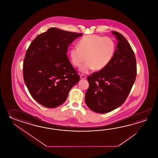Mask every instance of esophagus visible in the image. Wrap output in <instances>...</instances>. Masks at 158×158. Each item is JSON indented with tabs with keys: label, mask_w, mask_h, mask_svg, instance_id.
<instances>
[{
	"label": "esophagus",
	"mask_w": 158,
	"mask_h": 158,
	"mask_svg": "<svg viewBox=\"0 0 158 158\" xmlns=\"http://www.w3.org/2000/svg\"><path fill=\"white\" fill-rule=\"evenodd\" d=\"M80 78L81 79H85V78H86V76L84 75V74H80Z\"/></svg>",
	"instance_id": "obj_1"
}]
</instances>
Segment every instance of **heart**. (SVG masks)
<instances>
[{
	"label": "heart",
	"mask_w": 158,
	"mask_h": 158,
	"mask_svg": "<svg viewBox=\"0 0 158 158\" xmlns=\"http://www.w3.org/2000/svg\"><path fill=\"white\" fill-rule=\"evenodd\" d=\"M115 49L116 44L111 38L90 34L81 38L78 47L70 50L69 55L72 64L77 67L87 60L81 71L87 73L93 69L99 71L106 67L113 58Z\"/></svg>",
	"instance_id": "obj_1"
}]
</instances>
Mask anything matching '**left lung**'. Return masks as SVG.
Returning <instances> with one entry per match:
<instances>
[{"instance_id": "1", "label": "left lung", "mask_w": 158, "mask_h": 158, "mask_svg": "<svg viewBox=\"0 0 158 158\" xmlns=\"http://www.w3.org/2000/svg\"><path fill=\"white\" fill-rule=\"evenodd\" d=\"M112 33L118 41L113 58L104 69L87 77L89 86L85 103L99 114L109 112L124 103L137 76L136 59L130 44L121 34Z\"/></svg>"}]
</instances>
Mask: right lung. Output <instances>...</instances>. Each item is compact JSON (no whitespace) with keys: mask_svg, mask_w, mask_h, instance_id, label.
Returning <instances> with one entry per match:
<instances>
[{"mask_svg":"<svg viewBox=\"0 0 158 158\" xmlns=\"http://www.w3.org/2000/svg\"><path fill=\"white\" fill-rule=\"evenodd\" d=\"M82 35L56 27L37 35L28 47L23 63L24 82L30 95L47 108L66 101L80 76L68 57V48Z\"/></svg>","mask_w":158,"mask_h":158,"instance_id":"right-lung-1","label":"right lung"}]
</instances>
